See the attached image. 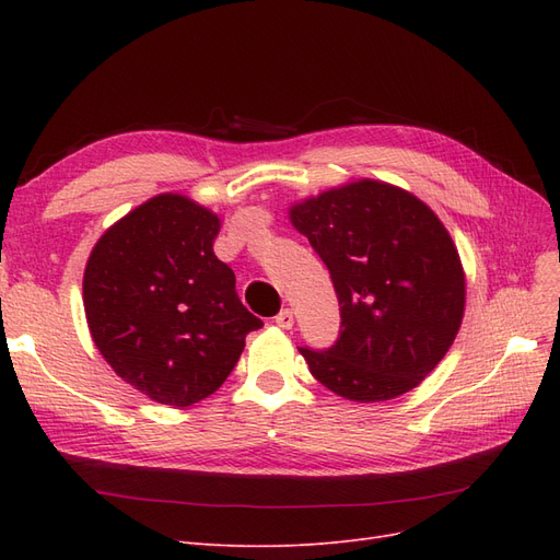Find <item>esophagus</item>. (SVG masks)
<instances>
[{"label": "esophagus", "mask_w": 560, "mask_h": 560, "mask_svg": "<svg viewBox=\"0 0 560 560\" xmlns=\"http://www.w3.org/2000/svg\"><path fill=\"white\" fill-rule=\"evenodd\" d=\"M276 325L282 327V329H292L294 327V311L292 308H282L276 315Z\"/></svg>", "instance_id": "34e87169"}]
</instances>
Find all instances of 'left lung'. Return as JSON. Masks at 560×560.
I'll use <instances>...</instances> for the list:
<instances>
[{"mask_svg": "<svg viewBox=\"0 0 560 560\" xmlns=\"http://www.w3.org/2000/svg\"><path fill=\"white\" fill-rule=\"evenodd\" d=\"M292 224L329 268L341 329L299 348L311 374L352 401L413 389L460 329L465 276L448 231L416 196L358 182L292 208Z\"/></svg>", "mask_w": 560, "mask_h": 560, "instance_id": "obj_1", "label": "left lung"}]
</instances>
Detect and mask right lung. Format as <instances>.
I'll list each match as a JSON object with an SVG mask.
<instances>
[{"mask_svg":"<svg viewBox=\"0 0 560 560\" xmlns=\"http://www.w3.org/2000/svg\"><path fill=\"white\" fill-rule=\"evenodd\" d=\"M219 219L163 194L126 214L93 247L83 306L97 350L159 404L191 406L222 387L264 327L214 257Z\"/></svg>","mask_w":560,"mask_h":560,"instance_id":"add662e5","label":"right lung"}]
</instances>
